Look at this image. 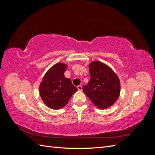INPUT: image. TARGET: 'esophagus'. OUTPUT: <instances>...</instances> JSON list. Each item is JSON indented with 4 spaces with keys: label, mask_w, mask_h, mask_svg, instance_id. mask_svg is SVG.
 <instances>
[{
    "label": "esophagus",
    "mask_w": 155,
    "mask_h": 155,
    "mask_svg": "<svg viewBox=\"0 0 155 155\" xmlns=\"http://www.w3.org/2000/svg\"><path fill=\"white\" fill-rule=\"evenodd\" d=\"M77 88L78 89V91H82V86L81 85H78L77 87Z\"/></svg>",
    "instance_id": "1"
}]
</instances>
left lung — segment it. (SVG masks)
Here are the masks:
<instances>
[{"mask_svg":"<svg viewBox=\"0 0 155 155\" xmlns=\"http://www.w3.org/2000/svg\"><path fill=\"white\" fill-rule=\"evenodd\" d=\"M91 79L83 85L84 93L100 109L113 105L120 94V81L117 74L107 64L99 61L89 64Z\"/></svg>","mask_w":155,"mask_h":155,"instance_id":"obj_1","label":"left lung"}]
</instances>
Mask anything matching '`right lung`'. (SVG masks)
Wrapping results in <instances>:
<instances>
[{
	"instance_id": "right-lung-1",
	"label": "right lung",
	"mask_w": 155,
	"mask_h": 155,
	"mask_svg": "<svg viewBox=\"0 0 155 155\" xmlns=\"http://www.w3.org/2000/svg\"><path fill=\"white\" fill-rule=\"evenodd\" d=\"M67 64L58 63L51 67L42 79L39 94L45 104L51 109L58 110L66 105L78 88L70 79L64 76Z\"/></svg>"
}]
</instances>
